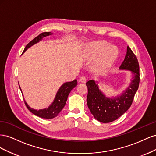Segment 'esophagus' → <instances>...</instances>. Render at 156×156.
I'll list each match as a JSON object with an SVG mask.
<instances>
[{"mask_svg":"<svg viewBox=\"0 0 156 156\" xmlns=\"http://www.w3.org/2000/svg\"><path fill=\"white\" fill-rule=\"evenodd\" d=\"M79 81L81 83H85L87 81V78L84 76H81L79 79Z\"/></svg>","mask_w":156,"mask_h":156,"instance_id":"34e87169","label":"esophagus"}]
</instances>
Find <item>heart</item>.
I'll list each match as a JSON object with an SVG mask.
<instances>
[{
  "label": "heart",
  "instance_id": "heart-1",
  "mask_svg": "<svg viewBox=\"0 0 156 156\" xmlns=\"http://www.w3.org/2000/svg\"><path fill=\"white\" fill-rule=\"evenodd\" d=\"M100 53L97 61V66L101 69H105L114 62L118 55V51L115 46L108 45L105 41H99L93 43L90 48V54L95 57Z\"/></svg>",
  "mask_w": 156,
  "mask_h": 156
}]
</instances>
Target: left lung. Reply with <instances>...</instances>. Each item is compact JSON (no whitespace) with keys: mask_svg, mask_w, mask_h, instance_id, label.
I'll list each match as a JSON object with an SVG mask.
<instances>
[{"mask_svg":"<svg viewBox=\"0 0 156 156\" xmlns=\"http://www.w3.org/2000/svg\"><path fill=\"white\" fill-rule=\"evenodd\" d=\"M120 68L130 70L133 74L130 86L120 96L108 98L100 90L98 84L93 80H90L86 83L88 88V107L94 117L103 123H108L116 120L128 110L138 90L140 81L139 64L136 56L129 46H127L125 58Z\"/></svg>","mask_w":156,"mask_h":156,"instance_id":"obj_1","label":"left lung"}]
</instances>
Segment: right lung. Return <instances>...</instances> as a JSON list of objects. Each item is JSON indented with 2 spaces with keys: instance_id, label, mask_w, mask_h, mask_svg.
Listing matches in <instances>:
<instances>
[{
  "instance_id": "obj_1",
  "label": "right lung",
  "mask_w": 156,
  "mask_h": 156,
  "mask_svg": "<svg viewBox=\"0 0 156 156\" xmlns=\"http://www.w3.org/2000/svg\"><path fill=\"white\" fill-rule=\"evenodd\" d=\"M50 34H52L50 32H45L41 33V34L34 37V39L30 41L29 43L26 45L24 51H23V53L25 52L26 50L28 48H29L30 46L34 45V44H36L37 42H38L40 40H41L44 37L49 36ZM77 81L76 79L73 80V81L65 83L64 84H62L58 90L57 94H56L53 103H52V105L48 108L41 109L38 111L34 110L33 109V108H31L27 105V103L25 102V101H24L25 105L27 106L28 109H29L32 113H33V114L37 116L42 118V119H53V118L57 116L59 114V112L62 110L66 103L68 96L69 92L75 86H77Z\"/></svg>"
}]
</instances>
